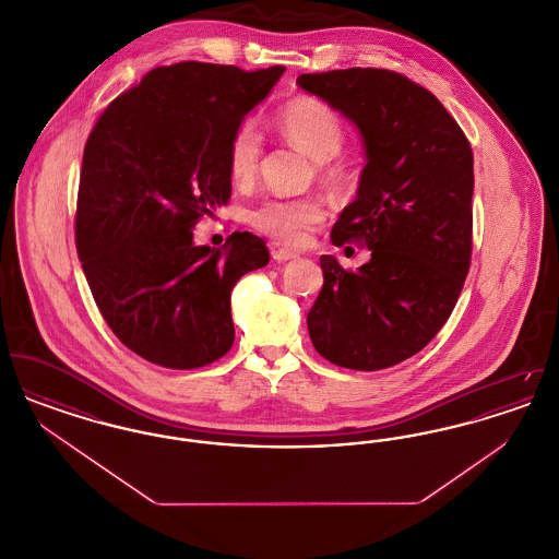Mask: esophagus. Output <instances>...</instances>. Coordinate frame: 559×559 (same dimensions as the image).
<instances>
[{
	"mask_svg": "<svg viewBox=\"0 0 559 559\" xmlns=\"http://www.w3.org/2000/svg\"><path fill=\"white\" fill-rule=\"evenodd\" d=\"M295 258H297V253L287 251V249H272V260H274V262H278V264L289 262V260H295Z\"/></svg>",
	"mask_w": 559,
	"mask_h": 559,
	"instance_id": "obj_1",
	"label": "esophagus"
}]
</instances>
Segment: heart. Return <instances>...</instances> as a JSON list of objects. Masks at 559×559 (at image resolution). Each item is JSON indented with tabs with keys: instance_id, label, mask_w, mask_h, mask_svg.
Masks as SVG:
<instances>
[{
	"instance_id": "1",
	"label": "heart",
	"mask_w": 559,
	"mask_h": 559,
	"mask_svg": "<svg viewBox=\"0 0 559 559\" xmlns=\"http://www.w3.org/2000/svg\"><path fill=\"white\" fill-rule=\"evenodd\" d=\"M276 126L281 133L319 163L324 182L337 187L347 178L344 160L335 155L344 144V123L340 115L317 98H295L276 112ZM262 133L251 119L237 126L228 142V174L235 185H247L258 171L262 155ZM324 219V210L317 199H267L249 212V224L272 240L299 247L308 240L312 228Z\"/></svg>"
}]
</instances>
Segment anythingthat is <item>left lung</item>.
I'll return each instance as SVG.
<instances>
[{
  "label": "left lung",
  "mask_w": 559,
  "mask_h": 559,
  "mask_svg": "<svg viewBox=\"0 0 559 559\" xmlns=\"http://www.w3.org/2000/svg\"><path fill=\"white\" fill-rule=\"evenodd\" d=\"M301 90L362 135L367 165L331 240H365L349 272L322 255L324 285L308 312L322 358L379 371L415 356L451 317L472 260L474 155L459 123L419 83L385 69L299 75Z\"/></svg>",
  "instance_id": "obj_1"
}]
</instances>
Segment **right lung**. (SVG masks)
I'll return each instance as SVG.
<instances>
[{
    "mask_svg": "<svg viewBox=\"0 0 559 559\" xmlns=\"http://www.w3.org/2000/svg\"><path fill=\"white\" fill-rule=\"evenodd\" d=\"M285 67H157L117 96L81 163L75 242L96 306L123 346L167 369H199L235 342L230 293L266 266L264 240L194 245L201 215L230 199L228 142Z\"/></svg>",
    "mask_w": 559,
    "mask_h": 559,
    "instance_id": "obj_1",
    "label": "right lung"
}]
</instances>
